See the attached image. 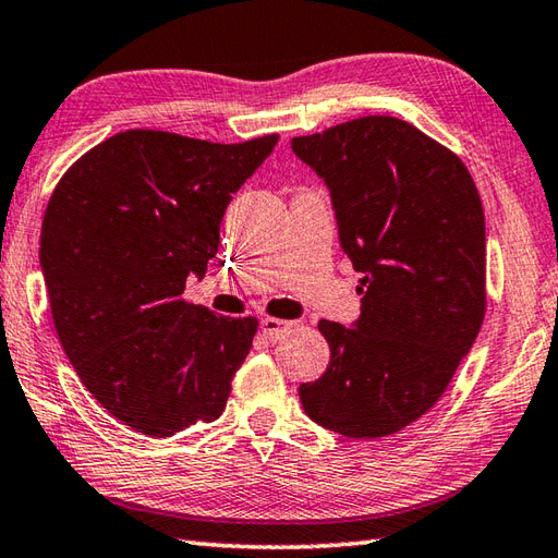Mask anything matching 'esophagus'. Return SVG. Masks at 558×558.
I'll return each instance as SVG.
<instances>
[{"instance_id": "34e87169", "label": "esophagus", "mask_w": 558, "mask_h": 558, "mask_svg": "<svg viewBox=\"0 0 558 558\" xmlns=\"http://www.w3.org/2000/svg\"><path fill=\"white\" fill-rule=\"evenodd\" d=\"M290 328H292V322H282V318H272V316L260 318V333H264L266 340H280Z\"/></svg>"}]
</instances>
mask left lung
Instances as JSON below:
<instances>
[{"mask_svg":"<svg viewBox=\"0 0 558 558\" xmlns=\"http://www.w3.org/2000/svg\"><path fill=\"white\" fill-rule=\"evenodd\" d=\"M333 198L340 246L362 272L352 328L318 322L330 362L300 386L310 417L350 438L390 436L436 405L487 312V236L453 150L396 117L292 138Z\"/></svg>","mask_w":558,"mask_h":558,"instance_id":"obj_1","label":"left lung"}]
</instances>
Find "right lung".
Returning <instances> with one entry per match:
<instances>
[{
  "label": "right lung",
  "mask_w": 558,
  "mask_h": 558,
  "mask_svg": "<svg viewBox=\"0 0 558 558\" xmlns=\"http://www.w3.org/2000/svg\"><path fill=\"white\" fill-rule=\"evenodd\" d=\"M276 144L129 129L54 186L40 266L59 342L88 393L141 434L165 438L225 410L258 322L182 294L218 254L232 194Z\"/></svg>",
  "instance_id": "right-lung-1"
}]
</instances>
